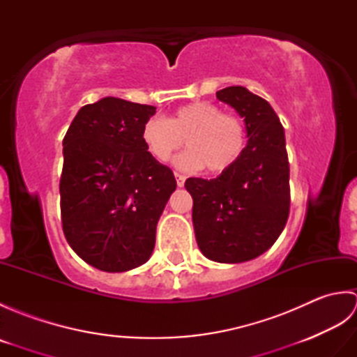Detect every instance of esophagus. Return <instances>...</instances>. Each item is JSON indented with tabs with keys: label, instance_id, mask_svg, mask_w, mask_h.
Listing matches in <instances>:
<instances>
[{
	"label": "esophagus",
	"instance_id": "obj_1",
	"mask_svg": "<svg viewBox=\"0 0 357 357\" xmlns=\"http://www.w3.org/2000/svg\"><path fill=\"white\" fill-rule=\"evenodd\" d=\"M174 176H176V184H178V187H184V184H185V176H184V174L174 173Z\"/></svg>",
	"mask_w": 357,
	"mask_h": 357
}]
</instances>
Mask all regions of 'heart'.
I'll use <instances>...</instances> for the list:
<instances>
[{
    "instance_id": "b5f03b06",
    "label": "heart",
    "mask_w": 357,
    "mask_h": 357,
    "mask_svg": "<svg viewBox=\"0 0 357 357\" xmlns=\"http://www.w3.org/2000/svg\"><path fill=\"white\" fill-rule=\"evenodd\" d=\"M142 139L158 161L167 162L184 149L176 159L184 172H198L206 167L211 174H221L236 165L247 146V132L242 119L224 113L218 105L196 101L185 104L167 121L155 116L142 128Z\"/></svg>"
}]
</instances>
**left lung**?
I'll use <instances>...</instances> for the list:
<instances>
[{"label": "left lung", "mask_w": 357, "mask_h": 357, "mask_svg": "<svg viewBox=\"0 0 357 357\" xmlns=\"http://www.w3.org/2000/svg\"><path fill=\"white\" fill-rule=\"evenodd\" d=\"M244 118L248 142L229 172L188 178L195 234L202 255L216 262L255 259L275 244L290 213V165L284 128L264 98L245 87L216 92Z\"/></svg>", "instance_id": "obj_1"}]
</instances>
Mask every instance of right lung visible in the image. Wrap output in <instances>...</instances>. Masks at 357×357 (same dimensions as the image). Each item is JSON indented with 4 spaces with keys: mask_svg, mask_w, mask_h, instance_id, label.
Returning <instances> with one entry per match:
<instances>
[{
    "mask_svg": "<svg viewBox=\"0 0 357 357\" xmlns=\"http://www.w3.org/2000/svg\"><path fill=\"white\" fill-rule=\"evenodd\" d=\"M156 107L107 96L81 107L63 139L59 179L64 236L92 267H139L176 179L147 151L142 128Z\"/></svg>",
    "mask_w": 357,
    "mask_h": 357,
    "instance_id": "1",
    "label": "right lung"
}]
</instances>
